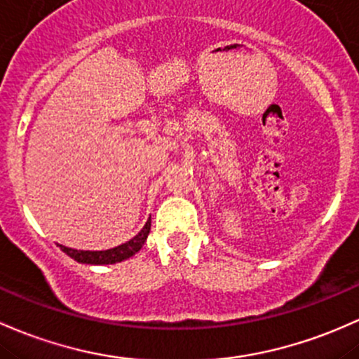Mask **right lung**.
Listing matches in <instances>:
<instances>
[{"label":"right lung","mask_w":359,"mask_h":359,"mask_svg":"<svg viewBox=\"0 0 359 359\" xmlns=\"http://www.w3.org/2000/svg\"><path fill=\"white\" fill-rule=\"evenodd\" d=\"M149 228H151V218L148 219L147 224L143 226V230L133 237L129 242L122 243V245L114 247V249L109 250H74L69 249V247L65 245H59L61 250L65 254H68L71 259L78 262H83V264H116L121 261H126V259L133 257L137 250L143 247V243L147 242L148 233H149Z\"/></svg>","instance_id":"obj_1"}]
</instances>
